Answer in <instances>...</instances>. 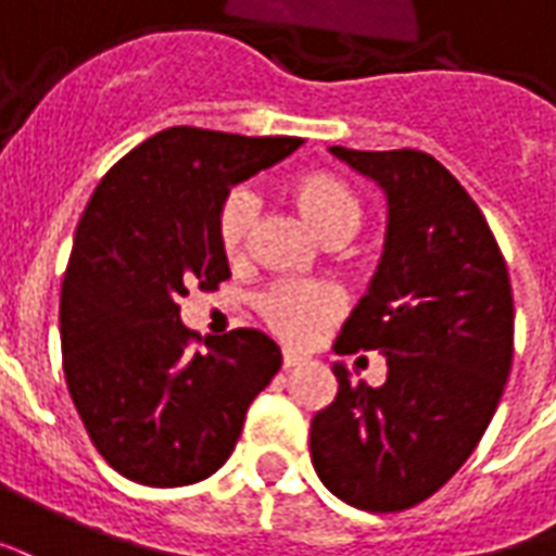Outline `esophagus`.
Instances as JSON below:
<instances>
[{
    "mask_svg": "<svg viewBox=\"0 0 556 556\" xmlns=\"http://www.w3.org/2000/svg\"><path fill=\"white\" fill-rule=\"evenodd\" d=\"M299 364H302V358H299L295 352H283V370H293Z\"/></svg>",
    "mask_w": 556,
    "mask_h": 556,
    "instance_id": "34e87169",
    "label": "esophagus"
}]
</instances>
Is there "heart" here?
Instances as JSON below:
<instances>
[{"label":"heart","mask_w":556,"mask_h":556,"mask_svg":"<svg viewBox=\"0 0 556 556\" xmlns=\"http://www.w3.org/2000/svg\"><path fill=\"white\" fill-rule=\"evenodd\" d=\"M293 204L302 210V216L314 225L319 237L338 245L350 239L362 225V201L355 198L350 186L331 177V174L314 172L299 177L290 186ZM257 194L249 186H237L225 194L218 206L216 233L218 245L228 257H242L249 249L251 230L257 222ZM338 293L319 287V283L302 281H278L257 299V311L266 326L273 328L278 338L287 343H311L317 338L319 328L338 314Z\"/></svg>","instance_id":"b5f03b06"}]
</instances>
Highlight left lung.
<instances>
[{"label": "left lung", "instance_id": "8db88e82", "mask_svg": "<svg viewBox=\"0 0 556 556\" xmlns=\"http://www.w3.org/2000/svg\"><path fill=\"white\" fill-rule=\"evenodd\" d=\"M388 198V233L338 355L379 350V388L352 384L311 420V462L328 492L367 513L427 501L483 439L513 367V287L471 194L424 150L328 148Z\"/></svg>", "mask_w": 556, "mask_h": 556}]
</instances>
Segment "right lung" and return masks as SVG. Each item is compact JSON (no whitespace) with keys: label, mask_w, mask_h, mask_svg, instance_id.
<instances>
[{"label":"right lung","mask_w":556,"mask_h":556,"mask_svg":"<svg viewBox=\"0 0 556 556\" xmlns=\"http://www.w3.org/2000/svg\"><path fill=\"white\" fill-rule=\"evenodd\" d=\"M295 148L290 136L162 129L112 165L85 206L59 307L64 379L100 456L132 483L174 489L216 473L281 367L257 328L192 352L177 302L230 278L216 233L230 186Z\"/></svg>","instance_id":"1"}]
</instances>
